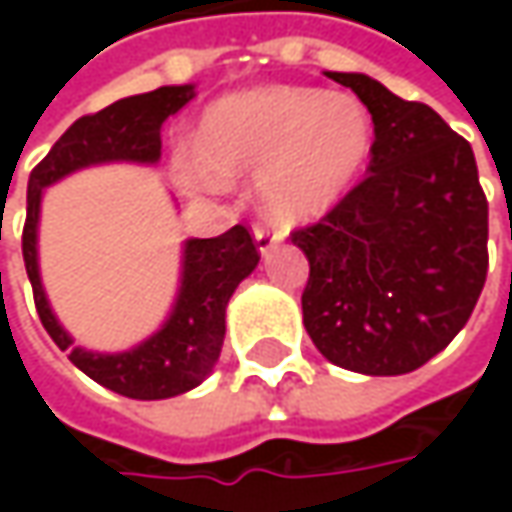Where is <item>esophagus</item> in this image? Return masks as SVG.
<instances>
[{
  "mask_svg": "<svg viewBox=\"0 0 512 512\" xmlns=\"http://www.w3.org/2000/svg\"><path fill=\"white\" fill-rule=\"evenodd\" d=\"M253 239H256L259 250H262V253H267V250H273V247L285 239V233H279V230H273V227L256 225L253 227Z\"/></svg>",
  "mask_w": 512,
  "mask_h": 512,
  "instance_id": "34e87169",
  "label": "esophagus"
}]
</instances>
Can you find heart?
Here are the masks:
<instances>
[{
	"label": "heart",
	"instance_id": "1",
	"mask_svg": "<svg viewBox=\"0 0 512 512\" xmlns=\"http://www.w3.org/2000/svg\"><path fill=\"white\" fill-rule=\"evenodd\" d=\"M373 153V119L359 99L313 88H262L210 105L199 145L173 153L179 185L219 193L256 176L267 213L305 219L333 207Z\"/></svg>",
	"mask_w": 512,
	"mask_h": 512
}]
</instances>
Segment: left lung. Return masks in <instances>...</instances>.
I'll return each mask as SVG.
<instances>
[{"label":"left lung","mask_w":512,"mask_h":512,"mask_svg":"<svg viewBox=\"0 0 512 512\" xmlns=\"http://www.w3.org/2000/svg\"><path fill=\"white\" fill-rule=\"evenodd\" d=\"M373 116L367 179L290 233L310 262L302 313L327 362L402 376L467 325L487 279V199L470 142L422 102L333 73Z\"/></svg>","instance_id":"obj_1"}]
</instances>
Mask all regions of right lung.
Instances as JSON below:
<instances>
[{
  "label": "right lung",
  "mask_w": 512,
  "mask_h": 512,
  "mask_svg": "<svg viewBox=\"0 0 512 512\" xmlns=\"http://www.w3.org/2000/svg\"><path fill=\"white\" fill-rule=\"evenodd\" d=\"M193 99V85H170L119 99L99 113L76 119L28 179V216L22 256L42 325L59 350L85 376L128 399H170L207 379L225 342V307L239 282L259 265V247L245 225L216 239H187L182 287L170 319L159 333L125 353H90L76 347L48 305L36 262V227L42 190L73 170L102 162H145L162 156V125Z\"/></svg>",
  "instance_id": "obj_1"
}]
</instances>
